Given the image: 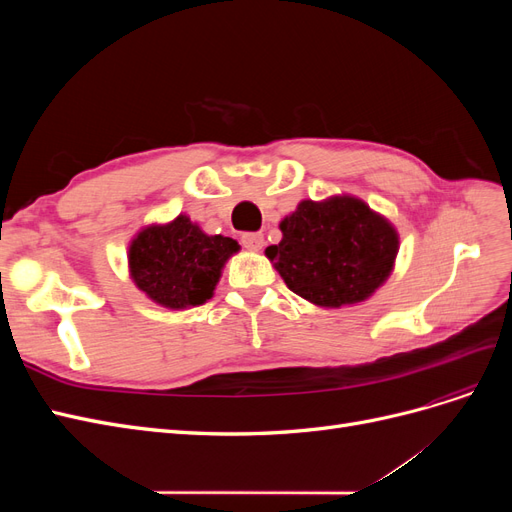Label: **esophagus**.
<instances>
[{"label": "esophagus", "mask_w": 512, "mask_h": 512, "mask_svg": "<svg viewBox=\"0 0 512 512\" xmlns=\"http://www.w3.org/2000/svg\"><path fill=\"white\" fill-rule=\"evenodd\" d=\"M241 243L245 250L258 252V250H262V245H265V237H262L260 232H245V235L241 237Z\"/></svg>", "instance_id": "34e87169"}]
</instances>
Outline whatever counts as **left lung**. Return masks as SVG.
Returning <instances> with one entry per match:
<instances>
[{
	"label": "left lung",
	"mask_w": 512,
	"mask_h": 512,
	"mask_svg": "<svg viewBox=\"0 0 512 512\" xmlns=\"http://www.w3.org/2000/svg\"><path fill=\"white\" fill-rule=\"evenodd\" d=\"M267 258L286 286L320 307L365 301L391 275L399 250L393 224L354 196L303 200L280 224Z\"/></svg>",
	"instance_id": "1"
}]
</instances>
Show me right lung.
Wrapping results in <instances>:
<instances>
[{
    "instance_id": "right-lung-1",
    "label": "right lung",
    "mask_w": 512,
    "mask_h": 512,
    "mask_svg": "<svg viewBox=\"0 0 512 512\" xmlns=\"http://www.w3.org/2000/svg\"><path fill=\"white\" fill-rule=\"evenodd\" d=\"M239 243L205 235L188 215L143 228L130 243V275L138 290L168 309L203 305L213 297L226 260Z\"/></svg>"
}]
</instances>
